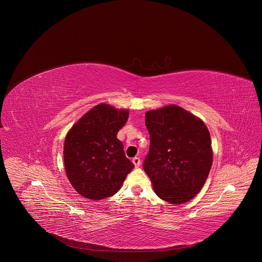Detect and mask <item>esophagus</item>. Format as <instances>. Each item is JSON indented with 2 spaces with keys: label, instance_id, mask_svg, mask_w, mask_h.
<instances>
[{
  "label": "esophagus",
  "instance_id": "1",
  "mask_svg": "<svg viewBox=\"0 0 262 262\" xmlns=\"http://www.w3.org/2000/svg\"><path fill=\"white\" fill-rule=\"evenodd\" d=\"M133 163H134V165H135L136 168H139L140 165H141V161H140L139 158H134V159H133Z\"/></svg>",
  "mask_w": 262,
  "mask_h": 262
}]
</instances>
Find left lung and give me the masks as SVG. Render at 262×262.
<instances>
[{"instance_id": "8db88e82", "label": "left lung", "mask_w": 262, "mask_h": 262, "mask_svg": "<svg viewBox=\"0 0 262 262\" xmlns=\"http://www.w3.org/2000/svg\"><path fill=\"white\" fill-rule=\"evenodd\" d=\"M145 124L150 147L143 168L155 193L171 204L190 201L203 188L212 165L208 128L176 104L147 111Z\"/></svg>"}]
</instances>
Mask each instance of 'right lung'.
I'll return each mask as SVG.
<instances>
[{
	"label": "right lung",
	"mask_w": 262,
	"mask_h": 262,
	"mask_svg": "<svg viewBox=\"0 0 262 262\" xmlns=\"http://www.w3.org/2000/svg\"><path fill=\"white\" fill-rule=\"evenodd\" d=\"M128 113V110L99 103L68 130L63 149L65 172L81 196L101 200L115 195L134 169L117 139Z\"/></svg>",
	"instance_id": "1"
}]
</instances>
